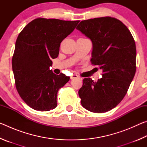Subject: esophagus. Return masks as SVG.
Masks as SVG:
<instances>
[{
	"label": "esophagus",
	"mask_w": 147,
	"mask_h": 147,
	"mask_svg": "<svg viewBox=\"0 0 147 147\" xmlns=\"http://www.w3.org/2000/svg\"><path fill=\"white\" fill-rule=\"evenodd\" d=\"M78 75H77L76 74H73L71 76V79H74V78H78Z\"/></svg>",
	"instance_id": "1"
}]
</instances>
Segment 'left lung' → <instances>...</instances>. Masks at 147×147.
Segmentation results:
<instances>
[{
  "label": "left lung",
  "mask_w": 147,
  "mask_h": 147,
  "mask_svg": "<svg viewBox=\"0 0 147 147\" xmlns=\"http://www.w3.org/2000/svg\"><path fill=\"white\" fill-rule=\"evenodd\" d=\"M76 29L91 40V63L102 70L96 82L83 80L78 91L81 104L91 112H106L123 100L135 75V41L127 27L111 17L84 20Z\"/></svg>",
  "instance_id": "obj_1"
}]
</instances>
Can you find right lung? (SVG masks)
I'll use <instances>...</instances> for the list:
<instances>
[{
  "label": "right lung",
  "instance_id": "1",
  "mask_svg": "<svg viewBox=\"0 0 147 147\" xmlns=\"http://www.w3.org/2000/svg\"><path fill=\"white\" fill-rule=\"evenodd\" d=\"M80 21L38 18L19 34L12 58L15 83L21 98L35 110L47 111L57 106V93L69 76L50 70L58 56L61 42Z\"/></svg>",
  "mask_w": 147,
  "mask_h": 147
}]
</instances>
